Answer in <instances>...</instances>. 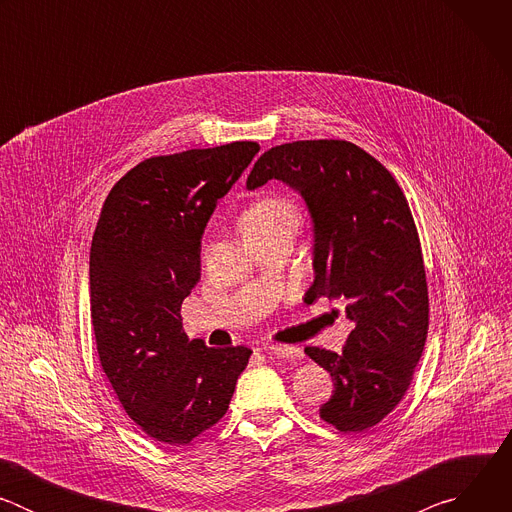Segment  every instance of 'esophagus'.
<instances>
[{
    "mask_svg": "<svg viewBox=\"0 0 512 512\" xmlns=\"http://www.w3.org/2000/svg\"><path fill=\"white\" fill-rule=\"evenodd\" d=\"M261 350L267 352V354L281 356V358H300V356H302V350H300V348H296V346H285V344H269V346H263Z\"/></svg>",
    "mask_w": 512,
    "mask_h": 512,
    "instance_id": "34e87169",
    "label": "esophagus"
}]
</instances>
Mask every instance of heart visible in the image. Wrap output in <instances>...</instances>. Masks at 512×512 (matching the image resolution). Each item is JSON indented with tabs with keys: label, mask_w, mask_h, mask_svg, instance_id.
I'll return each mask as SVG.
<instances>
[{
	"label": "heart",
	"mask_w": 512,
	"mask_h": 512,
	"mask_svg": "<svg viewBox=\"0 0 512 512\" xmlns=\"http://www.w3.org/2000/svg\"><path fill=\"white\" fill-rule=\"evenodd\" d=\"M298 208L283 196H263L243 214V229H267L275 225H296Z\"/></svg>",
	"instance_id": "b5f03b06"
}]
</instances>
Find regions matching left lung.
Instances as JSON below:
<instances>
[{"mask_svg":"<svg viewBox=\"0 0 512 512\" xmlns=\"http://www.w3.org/2000/svg\"><path fill=\"white\" fill-rule=\"evenodd\" d=\"M281 180L314 221V283L306 302L346 298L354 322L342 352L306 346L334 395L320 417L344 433L383 421L407 393L421 358L429 298L421 243L393 174L344 139H304L267 150L247 188Z\"/></svg>","mask_w":512,"mask_h":512,"instance_id":"1","label":"left lung"}]
</instances>
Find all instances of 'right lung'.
I'll list each match as a JSON object with an SVG mask.
<instances>
[{"label": "right lung", "mask_w": 512, "mask_h": 512, "mask_svg": "<svg viewBox=\"0 0 512 512\" xmlns=\"http://www.w3.org/2000/svg\"><path fill=\"white\" fill-rule=\"evenodd\" d=\"M257 141L143 160L109 192L91 243V322L103 373L156 442L184 446L223 419L247 346L188 340L180 308L200 279V241Z\"/></svg>", "instance_id": "add662e5"}]
</instances>
